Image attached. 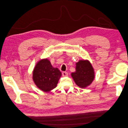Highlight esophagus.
Listing matches in <instances>:
<instances>
[{"mask_svg": "<svg viewBox=\"0 0 128 128\" xmlns=\"http://www.w3.org/2000/svg\"><path fill=\"white\" fill-rule=\"evenodd\" d=\"M62 76H68V72H64H64H62Z\"/></svg>", "mask_w": 128, "mask_h": 128, "instance_id": "1", "label": "esophagus"}]
</instances>
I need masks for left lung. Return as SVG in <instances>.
<instances>
[{
  "label": "left lung",
  "mask_w": 128,
  "mask_h": 128,
  "mask_svg": "<svg viewBox=\"0 0 128 128\" xmlns=\"http://www.w3.org/2000/svg\"><path fill=\"white\" fill-rule=\"evenodd\" d=\"M76 71L71 76L78 86L85 88L92 82L94 78V69L88 60H80L76 64Z\"/></svg>",
  "instance_id": "1"
}]
</instances>
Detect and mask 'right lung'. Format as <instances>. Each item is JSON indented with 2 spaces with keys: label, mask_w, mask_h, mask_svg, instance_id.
<instances>
[{
  "label": "right lung",
  "mask_w": 128,
  "mask_h": 128,
  "mask_svg": "<svg viewBox=\"0 0 128 128\" xmlns=\"http://www.w3.org/2000/svg\"><path fill=\"white\" fill-rule=\"evenodd\" d=\"M61 76L62 72L57 68L52 67L47 59L40 60L33 72L34 83L44 92H49L55 88Z\"/></svg>",
  "instance_id": "1"
}]
</instances>
